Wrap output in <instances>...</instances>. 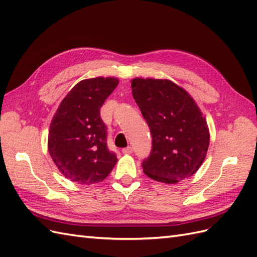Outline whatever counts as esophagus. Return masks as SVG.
<instances>
[{
	"mask_svg": "<svg viewBox=\"0 0 257 257\" xmlns=\"http://www.w3.org/2000/svg\"><path fill=\"white\" fill-rule=\"evenodd\" d=\"M133 152H134V150H133V148H131V147L122 149V153H123V154L129 155V154H133Z\"/></svg>",
	"mask_w": 257,
	"mask_h": 257,
	"instance_id": "esophagus-1",
	"label": "esophagus"
}]
</instances>
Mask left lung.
I'll return each instance as SVG.
<instances>
[{
    "label": "left lung",
    "instance_id": "1",
    "mask_svg": "<svg viewBox=\"0 0 257 257\" xmlns=\"http://www.w3.org/2000/svg\"><path fill=\"white\" fill-rule=\"evenodd\" d=\"M130 82L152 135L144 174L167 185L194 175L206 157L209 130L193 97L168 79L137 77Z\"/></svg>",
    "mask_w": 257,
    "mask_h": 257
}]
</instances>
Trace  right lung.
Listing matches in <instances>:
<instances>
[{"instance_id":"obj_1","label":"right lung","mask_w":257,"mask_h":257,"mask_svg":"<svg viewBox=\"0 0 257 257\" xmlns=\"http://www.w3.org/2000/svg\"><path fill=\"white\" fill-rule=\"evenodd\" d=\"M115 77L79 81L58 106L50 124L48 149L61 174L80 185L103 181L117 163L107 149L100 108L118 85Z\"/></svg>"}]
</instances>
